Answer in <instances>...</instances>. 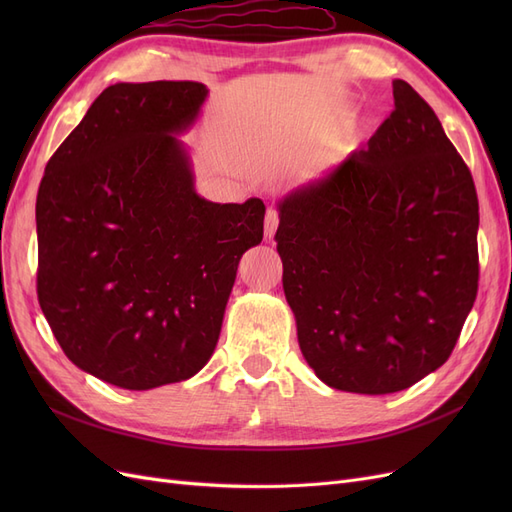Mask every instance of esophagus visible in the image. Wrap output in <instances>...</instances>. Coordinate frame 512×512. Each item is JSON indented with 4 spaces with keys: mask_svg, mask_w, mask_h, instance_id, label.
Masks as SVG:
<instances>
[{
    "mask_svg": "<svg viewBox=\"0 0 512 512\" xmlns=\"http://www.w3.org/2000/svg\"><path fill=\"white\" fill-rule=\"evenodd\" d=\"M277 213L273 211V209H269L267 211V218H265V239L267 241H273V235H275V230H277Z\"/></svg>",
    "mask_w": 512,
    "mask_h": 512,
    "instance_id": "esophagus-1",
    "label": "esophagus"
}]
</instances>
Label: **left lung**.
<instances>
[{"instance_id":"8db88e82","label":"left lung","mask_w":512,"mask_h":512,"mask_svg":"<svg viewBox=\"0 0 512 512\" xmlns=\"http://www.w3.org/2000/svg\"><path fill=\"white\" fill-rule=\"evenodd\" d=\"M393 98L365 149L277 200L301 352L346 393H397L442 367L478 290L470 170L406 81Z\"/></svg>"}]
</instances>
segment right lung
Wrapping results in <instances>:
<instances>
[{"instance_id":"obj_1","label":"right lung","mask_w":512,"mask_h":512,"mask_svg":"<svg viewBox=\"0 0 512 512\" xmlns=\"http://www.w3.org/2000/svg\"><path fill=\"white\" fill-rule=\"evenodd\" d=\"M209 89L106 87L44 168L38 301L68 359L119 389L188 380L218 346L241 256L265 203H211L181 141Z\"/></svg>"}]
</instances>
